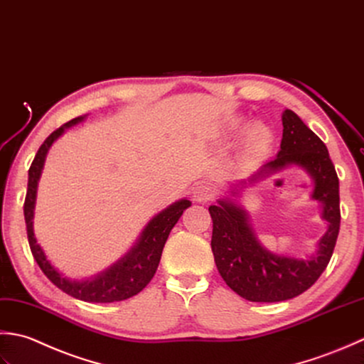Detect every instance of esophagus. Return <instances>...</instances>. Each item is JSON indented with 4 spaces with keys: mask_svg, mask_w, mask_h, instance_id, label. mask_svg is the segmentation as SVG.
<instances>
[{
    "mask_svg": "<svg viewBox=\"0 0 364 364\" xmlns=\"http://www.w3.org/2000/svg\"><path fill=\"white\" fill-rule=\"evenodd\" d=\"M191 198L193 201L196 203H207L213 198V191L210 187H207V185H196V187L191 190Z\"/></svg>",
    "mask_w": 364,
    "mask_h": 364,
    "instance_id": "esophagus-1",
    "label": "esophagus"
}]
</instances>
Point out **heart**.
<instances>
[{
	"instance_id": "b5f03b06",
	"label": "heart",
	"mask_w": 364,
	"mask_h": 364,
	"mask_svg": "<svg viewBox=\"0 0 364 364\" xmlns=\"http://www.w3.org/2000/svg\"><path fill=\"white\" fill-rule=\"evenodd\" d=\"M231 127L234 130H240L243 127L242 117H235L231 124ZM272 139H273L272 130L262 122H255L250 125L247 129V133H245L243 146L248 152H262L272 144Z\"/></svg>"
}]
</instances>
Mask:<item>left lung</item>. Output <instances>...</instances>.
<instances>
[{
    "instance_id": "obj_1",
    "label": "left lung",
    "mask_w": 364,
    "mask_h": 364,
    "mask_svg": "<svg viewBox=\"0 0 364 364\" xmlns=\"http://www.w3.org/2000/svg\"><path fill=\"white\" fill-rule=\"evenodd\" d=\"M281 119L283 139L278 155L265 161L248 181L234 183L231 196L240 197V184L299 166L314 181L311 198L321 203L328 231L319 240L314 255L306 259L284 257L267 250L258 242L246 210L236 199L221 198L217 205H210L215 264L225 283L250 301H283L305 292L327 269L339 234V181L327 146L292 109H284Z\"/></svg>"
}]
</instances>
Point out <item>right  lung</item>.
Returning a JSON list of instances; mask_svg holds the SVG:
<instances>
[{
	"label": "right lung",
	"mask_w": 364,
	"mask_h": 364,
	"mask_svg": "<svg viewBox=\"0 0 364 364\" xmlns=\"http://www.w3.org/2000/svg\"><path fill=\"white\" fill-rule=\"evenodd\" d=\"M86 116L75 117L55 130L51 135L43 141V144L39 147L36 157L31 163V168L28 171V190L25 198V221H26V232L28 242L31 253L39 264L41 270L46 273V277L53 283L56 287L61 289L63 292L75 296L78 300L89 301V303H113L127 300L130 296L136 295L138 292L149 284V281L154 278L155 272L161 257L163 247H165L166 239L174 225L182 217L183 210L191 205L188 199H179L174 204L168 205L165 210L155 215V217L144 226L135 245L125 253L119 261H116L108 269L97 273L91 278L85 279H72L59 272L56 267L48 261V257L43 253V250L34 235L33 218H34V207H36V196H37V183H39L43 163H46L48 149L51 144L63 135V133L83 122Z\"/></svg>",
	"instance_id": "add662e5"
}]
</instances>
